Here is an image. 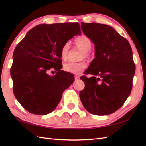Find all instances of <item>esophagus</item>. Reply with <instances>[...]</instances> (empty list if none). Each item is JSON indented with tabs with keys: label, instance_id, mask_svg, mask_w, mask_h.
Segmentation results:
<instances>
[{
	"label": "esophagus",
	"instance_id": "esophagus-1",
	"mask_svg": "<svg viewBox=\"0 0 146 146\" xmlns=\"http://www.w3.org/2000/svg\"><path fill=\"white\" fill-rule=\"evenodd\" d=\"M79 78H80V76H75V79H76V80H78Z\"/></svg>",
	"mask_w": 146,
	"mask_h": 146
}]
</instances>
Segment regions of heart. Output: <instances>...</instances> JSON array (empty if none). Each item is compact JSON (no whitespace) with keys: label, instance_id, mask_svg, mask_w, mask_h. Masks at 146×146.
Instances as JSON below:
<instances>
[{"label":"heart","instance_id":"heart-1","mask_svg":"<svg viewBox=\"0 0 146 146\" xmlns=\"http://www.w3.org/2000/svg\"><path fill=\"white\" fill-rule=\"evenodd\" d=\"M74 43L77 47L80 48L83 50L81 55V58H85L90 59L91 57V53L90 49L92 46V42L91 39L85 35H80L76 37L74 39ZM70 46L68 43H66L62 47L61 50V55L63 59H66L69 55ZM86 64L85 61L80 62H69L64 64V69L66 71L70 73L78 74L86 68Z\"/></svg>","mask_w":146,"mask_h":146}]
</instances>
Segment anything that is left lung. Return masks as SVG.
<instances>
[{"label": "left lung", "mask_w": 146, "mask_h": 146, "mask_svg": "<svg viewBox=\"0 0 146 146\" xmlns=\"http://www.w3.org/2000/svg\"><path fill=\"white\" fill-rule=\"evenodd\" d=\"M82 30L95 45V58L82 76L85 88L79 96L87 111L98 116L116 111L129 98L135 72L129 42L108 25L81 23Z\"/></svg>", "instance_id": "8db88e82"}]
</instances>
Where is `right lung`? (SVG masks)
I'll return each instance as SVG.
<instances>
[{"label": "right lung", "mask_w": 146, "mask_h": 146, "mask_svg": "<svg viewBox=\"0 0 146 146\" xmlns=\"http://www.w3.org/2000/svg\"><path fill=\"white\" fill-rule=\"evenodd\" d=\"M78 23L39 24L29 30L16 47L10 74L16 99L30 113L44 115L56 108L74 75L61 70V50L81 34ZM57 71L54 76L50 70Z\"/></svg>", "instance_id": "obj_1"}]
</instances>
